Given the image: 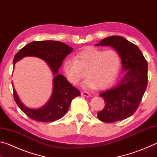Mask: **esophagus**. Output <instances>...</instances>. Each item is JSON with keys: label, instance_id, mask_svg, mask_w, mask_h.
<instances>
[{"label": "esophagus", "instance_id": "esophagus-1", "mask_svg": "<svg viewBox=\"0 0 157 157\" xmlns=\"http://www.w3.org/2000/svg\"><path fill=\"white\" fill-rule=\"evenodd\" d=\"M81 95H82V96H85V97H89L91 96V94H89L88 92H86V91H82L81 92Z\"/></svg>", "mask_w": 157, "mask_h": 157}]
</instances>
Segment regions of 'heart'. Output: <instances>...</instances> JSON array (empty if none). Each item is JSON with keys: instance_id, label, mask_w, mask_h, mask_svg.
<instances>
[{"instance_id": "1", "label": "heart", "mask_w": 157, "mask_h": 157, "mask_svg": "<svg viewBox=\"0 0 157 157\" xmlns=\"http://www.w3.org/2000/svg\"><path fill=\"white\" fill-rule=\"evenodd\" d=\"M121 66V57L116 50H103L88 47L77 53L75 59H66L63 71L68 80L78 84L85 75L84 86L87 89H104L114 81Z\"/></svg>"}]
</instances>
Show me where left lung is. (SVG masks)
<instances>
[{
  "label": "left lung",
  "mask_w": 157,
  "mask_h": 157,
  "mask_svg": "<svg viewBox=\"0 0 157 157\" xmlns=\"http://www.w3.org/2000/svg\"><path fill=\"white\" fill-rule=\"evenodd\" d=\"M96 46H111L117 50L125 75L112 88L103 91L105 106L97 116L105 123L126 119L137 110L147 86V62L136 45L123 36H111Z\"/></svg>",
  "instance_id": "8db88e82"
}]
</instances>
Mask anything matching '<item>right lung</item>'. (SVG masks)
Returning <instances> with one entry per match:
<instances>
[{
	"label": "right lung",
	"mask_w": 157,
	"mask_h": 157,
	"mask_svg": "<svg viewBox=\"0 0 157 157\" xmlns=\"http://www.w3.org/2000/svg\"><path fill=\"white\" fill-rule=\"evenodd\" d=\"M73 48L68 45L56 41H33L21 48L13 59L15 63L25 57H36L44 60L51 69L53 78L52 94L48 102L40 109H30L23 104L13 88L14 98L18 107L29 118L39 122H53L59 120L67 112L74 98L80 92L69 82L64 76L58 74L63 60Z\"/></svg>",
	"instance_id": "1"
}]
</instances>
